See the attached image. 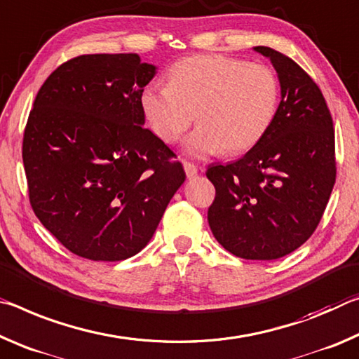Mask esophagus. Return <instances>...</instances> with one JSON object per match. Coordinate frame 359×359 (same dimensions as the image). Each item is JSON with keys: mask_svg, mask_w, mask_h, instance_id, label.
I'll use <instances>...</instances> for the list:
<instances>
[{"mask_svg": "<svg viewBox=\"0 0 359 359\" xmlns=\"http://www.w3.org/2000/svg\"><path fill=\"white\" fill-rule=\"evenodd\" d=\"M184 172H186L187 178L192 180V178H196V176H197L198 168L194 165V163H191V162H184Z\"/></svg>", "mask_w": 359, "mask_h": 359, "instance_id": "34e87169", "label": "esophagus"}]
</instances>
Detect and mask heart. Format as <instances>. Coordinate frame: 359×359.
Returning a JSON list of instances; mask_svg holds the SVG:
<instances>
[{"instance_id": "obj_1", "label": "heart", "mask_w": 359, "mask_h": 359, "mask_svg": "<svg viewBox=\"0 0 359 359\" xmlns=\"http://www.w3.org/2000/svg\"><path fill=\"white\" fill-rule=\"evenodd\" d=\"M168 86L151 82L141 92V108L158 138L176 143L191 127L187 156L205 158L224 151L255 148L273 124L280 86L266 65L226 55H196L172 65Z\"/></svg>"}]
</instances>
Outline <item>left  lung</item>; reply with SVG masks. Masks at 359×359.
<instances>
[{"label": "left lung", "mask_w": 359, "mask_h": 359, "mask_svg": "<svg viewBox=\"0 0 359 359\" xmlns=\"http://www.w3.org/2000/svg\"><path fill=\"white\" fill-rule=\"evenodd\" d=\"M252 49L273 65L281 102L259 144L232 163L208 167L216 189L208 224L232 255L272 261L318 226L336 183L334 128L318 86L294 60L270 47Z\"/></svg>", "instance_id": "1"}]
</instances>
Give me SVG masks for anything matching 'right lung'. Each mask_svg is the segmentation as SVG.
Returning <instances> with one entry per match:
<instances>
[{
    "label": "right lung",
    "mask_w": 359,
    "mask_h": 359,
    "mask_svg": "<svg viewBox=\"0 0 359 359\" xmlns=\"http://www.w3.org/2000/svg\"><path fill=\"white\" fill-rule=\"evenodd\" d=\"M154 74L137 54L79 55L34 98L22 148L30 203L86 259L140 252L186 180L173 151L143 127L141 92Z\"/></svg>",
    "instance_id": "1"
}]
</instances>
